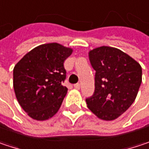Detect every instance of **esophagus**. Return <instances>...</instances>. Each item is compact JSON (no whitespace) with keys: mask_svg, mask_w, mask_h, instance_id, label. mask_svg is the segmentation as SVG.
I'll return each instance as SVG.
<instances>
[{"mask_svg":"<svg viewBox=\"0 0 149 149\" xmlns=\"http://www.w3.org/2000/svg\"><path fill=\"white\" fill-rule=\"evenodd\" d=\"M74 88H75V89L79 90V89L80 88V83H76V84H74Z\"/></svg>","mask_w":149,"mask_h":149,"instance_id":"obj_1","label":"esophagus"}]
</instances>
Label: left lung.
Returning a JSON list of instances; mask_svg holds the SVG:
<instances>
[{
  "mask_svg": "<svg viewBox=\"0 0 149 149\" xmlns=\"http://www.w3.org/2000/svg\"><path fill=\"white\" fill-rule=\"evenodd\" d=\"M95 74V91L86 98L88 109L103 120H113L135 101L142 83V67L128 54L111 47L89 52Z\"/></svg>",
  "mask_w": 149,
  "mask_h": 149,
  "instance_id": "left-lung-1",
  "label": "left lung"
}]
</instances>
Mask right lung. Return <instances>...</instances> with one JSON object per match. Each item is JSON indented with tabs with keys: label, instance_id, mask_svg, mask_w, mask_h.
Returning a JSON list of instances; mask_svg holds the SVG:
<instances>
[{
	"label": "right lung",
	"instance_id": "right-lung-1",
	"mask_svg": "<svg viewBox=\"0 0 149 149\" xmlns=\"http://www.w3.org/2000/svg\"><path fill=\"white\" fill-rule=\"evenodd\" d=\"M72 52L71 48L58 43L43 44L29 52L15 65V95L32 119L46 120L58 111L68 91L63 86V63Z\"/></svg>",
	"mask_w": 149,
	"mask_h": 149
}]
</instances>
